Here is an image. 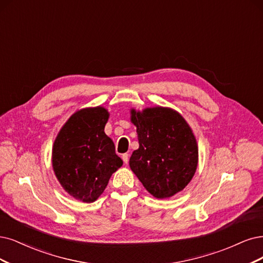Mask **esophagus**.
Instances as JSON below:
<instances>
[{
    "mask_svg": "<svg viewBox=\"0 0 263 263\" xmlns=\"http://www.w3.org/2000/svg\"><path fill=\"white\" fill-rule=\"evenodd\" d=\"M122 160H123L124 163H128V161H129V155L128 154H123L122 155Z\"/></svg>",
    "mask_w": 263,
    "mask_h": 263,
    "instance_id": "1",
    "label": "esophagus"
}]
</instances>
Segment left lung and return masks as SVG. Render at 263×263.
Masks as SVG:
<instances>
[{"mask_svg": "<svg viewBox=\"0 0 263 263\" xmlns=\"http://www.w3.org/2000/svg\"><path fill=\"white\" fill-rule=\"evenodd\" d=\"M140 146L130 168L154 197L169 198L192 181L198 164L195 135L183 116L169 107L131 108Z\"/></svg>", "mask_w": 263, "mask_h": 263, "instance_id": "8db88e82", "label": "left lung"}]
</instances>
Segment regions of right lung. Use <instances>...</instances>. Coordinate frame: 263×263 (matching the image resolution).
<instances>
[{
	"label": "right lung",
	"mask_w": 263,
	"mask_h": 263,
	"mask_svg": "<svg viewBox=\"0 0 263 263\" xmlns=\"http://www.w3.org/2000/svg\"><path fill=\"white\" fill-rule=\"evenodd\" d=\"M109 112L103 106L77 110L53 144L52 166L62 187L74 199L93 202L123 161L104 132Z\"/></svg>",
	"instance_id": "right-lung-1"
}]
</instances>
